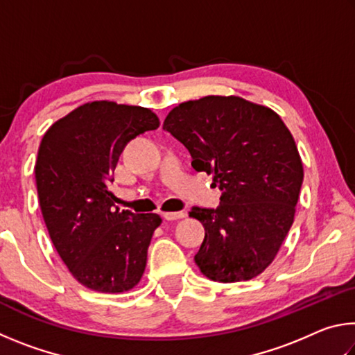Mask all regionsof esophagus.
I'll use <instances>...</instances> for the list:
<instances>
[{
  "label": "esophagus",
  "mask_w": 355,
  "mask_h": 355,
  "mask_svg": "<svg viewBox=\"0 0 355 355\" xmlns=\"http://www.w3.org/2000/svg\"><path fill=\"white\" fill-rule=\"evenodd\" d=\"M183 211H169V213H163V218L166 220H177V219H183L184 218Z\"/></svg>",
  "instance_id": "esophagus-1"
}]
</instances>
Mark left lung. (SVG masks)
I'll return each instance as SVG.
<instances>
[{
	"label": "left lung",
	"mask_w": 355,
	"mask_h": 355,
	"mask_svg": "<svg viewBox=\"0 0 355 355\" xmlns=\"http://www.w3.org/2000/svg\"><path fill=\"white\" fill-rule=\"evenodd\" d=\"M163 128L189 150L192 167L222 191L216 209L192 208L205 238L194 260L220 284L250 280L277 257L290 232L304 180L302 159L271 107L236 95L183 101Z\"/></svg>",
	"instance_id": "obj_1"
}]
</instances>
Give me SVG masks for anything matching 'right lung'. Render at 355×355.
<instances>
[{"label":"right lung","mask_w":355,"mask_h":355,"mask_svg":"<svg viewBox=\"0 0 355 355\" xmlns=\"http://www.w3.org/2000/svg\"><path fill=\"white\" fill-rule=\"evenodd\" d=\"M158 127L148 107L97 100L56 120L42 137L34 167L42 216L61 260L89 290L130 291L146 271L163 219L120 211L107 183L125 146Z\"/></svg>","instance_id":"1"}]
</instances>
